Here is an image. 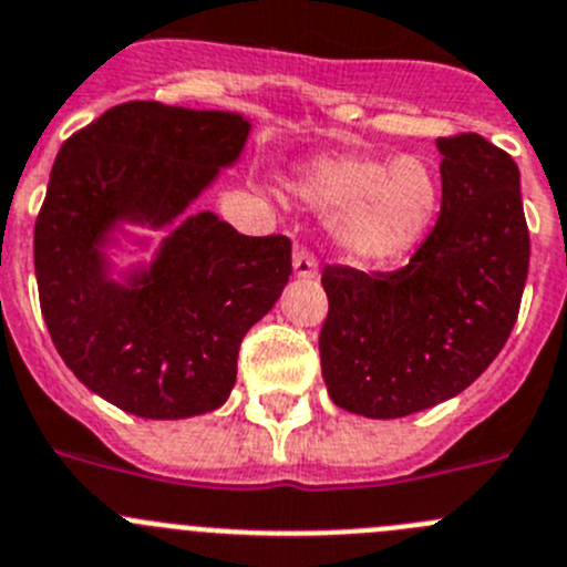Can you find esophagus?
<instances>
[{
  "instance_id": "1",
  "label": "esophagus",
  "mask_w": 567,
  "mask_h": 567,
  "mask_svg": "<svg viewBox=\"0 0 567 567\" xmlns=\"http://www.w3.org/2000/svg\"><path fill=\"white\" fill-rule=\"evenodd\" d=\"M293 274H296V277H301V279H313L316 274H319V262H316V257L308 251V248L296 246V251H293Z\"/></svg>"
}]
</instances>
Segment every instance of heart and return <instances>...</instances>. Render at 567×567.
Segmentation results:
<instances>
[{"label":"heart","instance_id":"heart-1","mask_svg":"<svg viewBox=\"0 0 567 567\" xmlns=\"http://www.w3.org/2000/svg\"><path fill=\"white\" fill-rule=\"evenodd\" d=\"M296 193L336 215L332 229L358 262H389L420 243L439 209V182L416 156L336 153L313 158L296 176Z\"/></svg>","mask_w":567,"mask_h":567}]
</instances>
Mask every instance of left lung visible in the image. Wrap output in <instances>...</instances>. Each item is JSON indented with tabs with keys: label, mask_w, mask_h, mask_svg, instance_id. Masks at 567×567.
<instances>
[{
	"label": "left lung",
	"mask_w": 567,
	"mask_h": 567,
	"mask_svg": "<svg viewBox=\"0 0 567 567\" xmlns=\"http://www.w3.org/2000/svg\"><path fill=\"white\" fill-rule=\"evenodd\" d=\"M439 220L409 266H327L321 374L332 403L396 420L444 403L504 349L528 274L515 158L478 134L442 136Z\"/></svg>",
	"instance_id": "1"
}]
</instances>
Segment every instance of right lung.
I'll list each match as a JSON object with an SVG mask.
<instances>
[{"label": "right lung", "instance_id": "right-lung-1", "mask_svg": "<svg viewBox=\"0 0 567 567\" xmlns=\"http://www.w3.org/2000/svg\"><path fill=\"white\" fill-rule=\"evenodd\" d=\"M248 128L229 111L134 100L58 151L33 240L41 313L75 378L128 414L220 409L240 341L288 285V237H246L212 212L189 215L125 285L100 251L120 220L162 229L184 215Z\"/></svg>", "mask_w": 567, "mask_h": 567}]
</instances>
